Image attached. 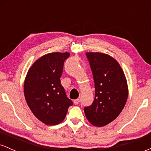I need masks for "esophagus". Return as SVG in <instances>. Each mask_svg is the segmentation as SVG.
Segmentation results:
<instances>
[{
	"mask_svg": "<svg viewBox=\"0 0 151 151\" xmlns=\"http://www.w3.org/2000/svg\"><path fill=\"white\" fill-rule=\"evenodd\" d=\"M74 104H78L79 103V99H74Z\"/></svg>",
	"mask_w": 151,
	"mask_h": 151,
	"instance_id": "obj_1",
	"label": "esophagus"
}]
</instances>
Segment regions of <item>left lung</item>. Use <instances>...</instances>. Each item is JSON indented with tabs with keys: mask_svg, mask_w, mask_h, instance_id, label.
<instances>
[{
	"mask_svg": "<svg viewBox=\"0 0 151 151\" xmlns=\"http://www.w3.org/2000/svg\"><path fill=\"white\" fill-rule=\"evenodd\" d=\"M93 73L95 99L84 109L92 125L102 127L115 120L125 106L129 88L124 71L116 60L107 54L86 52Z\"/></svg>",
	"mask_w": 151,
	"mask_h": 151,
	"instance_id": "obj_1",
	"label": "left lung"
}]
</instances>
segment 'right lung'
Here are the masks:
<instances>
[{"label":"right lung","instance_id":"1","mask_svg":"<svg viewBox=\"0 0 151 151\" xmlns=\"http://www.w3.org/2000/svg\"><path fill=\"white\" fill-rule=\"evenodd\" d=\"M69 52H52L32 64L24 81L27 104L38 120L48 126L63 121L72 101L60 83L64 62Z\"/></svg>","mask_w":151,"mask_h":151}]
</instances>
